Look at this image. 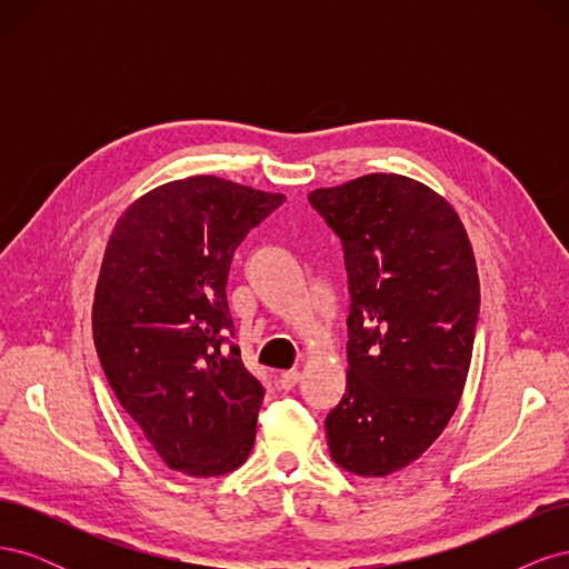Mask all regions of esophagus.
Segmentation results:
<instances>
[{"instance_id": "esophagus-1", "label": "esophagus", "mask_w": 569, "mask_h": 569, "mask_svg": "<svg viewBox=\"0 0 569 569\" xmlns=\"http://www.w3.org/2000/svg\"><path fill=\"white\" fill-rule=\"evenodd\" d=\"M299 382V370H282L280 375H278V385L282 387V389H291Z\"/></svg>"}]
</instances>
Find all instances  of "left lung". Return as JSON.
<instances>
[{
	"instance_id": "left-lung-1",
	"label": "left lung",
	"mask_w": 569,
	"mask_h": 569,
	"mask_svg": "<svg viewBox=\"0 0 569 569\" xmlns=\"http://www.w3.org/2000/svg\"><path fill=\"white\" fill-rule=\"evenodd\" d=\"M349 272L347 391L325 432L339 468L387 477L449 425L475 347L479 274L453 206L432 187L370 173L308 194Z\"/></svg>"
}]
</instances>
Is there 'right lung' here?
I'll return each mask as SVG.
<instances>
[{
  "instance_id": "1",
  "label": "right lung",
  "mask_w": 569,
  "mask_h": 569,
  "mask_svg": "<svg viewBox=\"0 0 569 569\" xmlns=\"http://www.w3.org/2000/svg\"><path fill=\"white\" fill-rule=\"evenodd\" d=\"M284 194L216 176L149 189L116 220L94 289L107 380L170 470L218 477L256 439L263 387L244 368L226 284L239 242Z\"/></svg>"
}]
</instances>
